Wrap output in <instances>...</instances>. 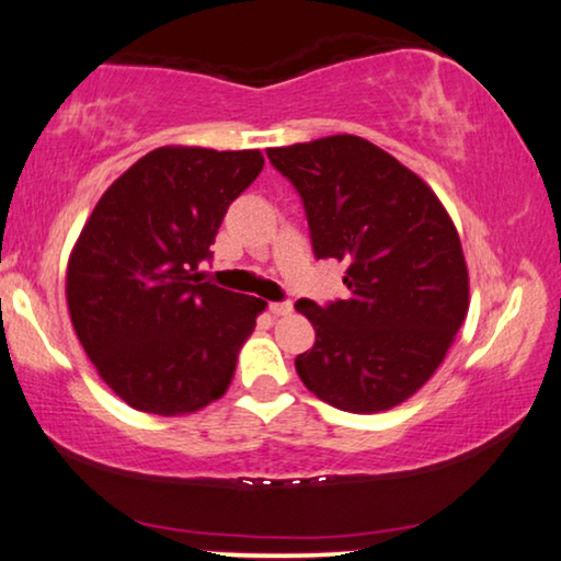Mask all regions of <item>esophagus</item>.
Here are the masks:
<instances>
[{
    "mask_svg": "<svg viewBox=\"0 0 561 561\" xmlns=\"http://www.w3.org/2000/svg\"><path fill=\"white\" fill-rule=\"evenodd\" d=\"M291 302H272L270 305V312L274 314V317H287V314H291Z\"/></svg>",
    "mask_w": 561,
    "mask_h": 561,
    "instance_id": "34e87169",
    "label": "esophagus"
}]
</instances>
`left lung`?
Segmentation results:
<instances>
[{"mask_svg": "<svg viewBox=\"0 0 561 561\" xmlns=\"http://www.w3.org/2000/svg\"><path fill=\"white\" fill-rule=\"evenodd\" d=\"M266 156L305 201L314 256L347 264V299L295 305L314 328L297 375L340 411H390L433 378L468 314L454 219L421 175L360 136Z\"/></svg>", "mask_w": 561, "mask_h": 561, "instance_id": "1", "label": "left lung"}]
</instances>
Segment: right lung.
I'll return each mask as SVG.
<instances>
[{
  "mask_svg": "<svg viewBox=\"0 0 561 561\" xmlns=\"http://www.w3.org/2000/svg\"><path fill=\"white\" fill-rule=\"evenodd\" d=\"M262 150L161 146L118 175L88 216L65 297L75 334L115 396L140 413L188 415L229 390L266 302L198 282Z\"/></svg>",
  "mask_w": 561,
  "mask_h": 561,
  "instance_id": "add662e5",
  "label": "right lung"
}]
</instances>
